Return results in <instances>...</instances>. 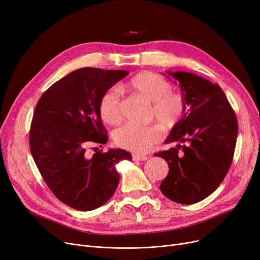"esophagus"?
<instances>
[{"instance_id": "1", "label": "esophagus", "mask_w": 260, "mask_h": 260, "mask_svg": "<svg viewBox=\"0 0 260 260\" xmlns=\"http://www.w3.org/2000/svg\"><path fill=\"white\" fill-rule=\"evenodd\" d=\"M147 156L145 155H138V154H133V160L135 161H144L147 160Z\"/></svg>"}]
</instances>
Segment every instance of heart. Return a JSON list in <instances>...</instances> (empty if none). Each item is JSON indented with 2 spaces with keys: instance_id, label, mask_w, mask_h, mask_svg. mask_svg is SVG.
Segmentation results:
<instances>
[{
  "instance_id": "b5f03b06",
  "label": "heart",
  "mask_w": 260,
  "mask_h": 260,
  "mask_svg": "<svg viewBox=\"0 0 260 260\" xmlns=\"http://www.w3.org/2000/svg\"><path fill=\"white\" fill-rule=\"evenodd\" d=\"M126 87L140 94L151 105V117L161 125L171 128L178 123L186 108L184 95L172 90L173 86L163 77L152 73L142 72L134 76ZM99 113L107 124H117L122 119L120 108V94L117 88L106 89L99 101ZM161 137V131L155 125L140 126L127 123L119 127L114 139L118 146L134 153H145Z\"/></svg>"
}]
</instances>
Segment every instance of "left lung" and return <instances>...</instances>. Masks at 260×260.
Here are the masks:
<instances>
[{
  "label": "left lung",
  "instance_id": "1",
  "mask_svg": "<svg viewBox=\"0 0 260 260\" xmlns=\"http://www.w3.org/2000/svg\"><path fill=\"white\" fill-rule=\"evenodd\" d=\"M168 74L179 82L186 111L166 140L178 144L155 154L170 169L160 190L174 202L193 204L223 181L233 161L238 122L217 83L185 72Z\"/></svg>",
  "mask_w": 260,
  "mask_h": 260
}]
</instances>
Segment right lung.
<instances>
[{
    "instance_id": "obj_1",
    "label": "right lung",
    "mask_w": 260,
    "mask_h": 260,
    "mask_svg": "<svg viewBox=\"0 0 260 260\" xmlns=\"http://www.w3.org/2000/svg\"><path fill=\"white\" fill-rule=\"evenodd\" d=\"M127 75L80 68L53 83L37 103L29 132L32 158L53 195L75 210L104 204L119 183L116 165L132 160L121 148L86 154L90 145L108 140L99 113L102 93Z\"/></svg>"
}]
</instances>
